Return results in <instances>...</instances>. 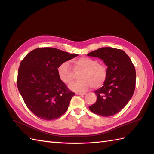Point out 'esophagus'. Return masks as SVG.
<instances>
[{"instance_id": "esophagus-1", "label": "esophagus", "mask_w": 154, "mask_h": 154, "mask_svg": "<svg viewBox=\"0 0 154 154\" xmlns=\"http://www.w3.org/2000/svg\"><path fill=\"white\" fill-rule=\"evenodd\" d=\"M76 94H77V95H86V92H76Z\"/></svg>"}]
</instances>
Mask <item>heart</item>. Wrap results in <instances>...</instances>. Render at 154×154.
<instances>
[{"mask_svg": "<svg viewBox=\"0 0 154 154\" xmlns=\"http://www.w3.org/2000/svg\"><path fill=\"white\" fill-rule=\"evenodd\" d=\"M72 68L68 62H64L58 68L60 79L66 84L72 83L76 74L79 75V80L72 84L71 90L77 92L85 91L92 86L94 88L102 86L107 78L108 70L106 65L99 63L98 60L82 57L72 61Z\"/></svg>", "mask_w": 154, "mask_h": 154, "instance_id": "b5f03b06", "label": "heart"}]
</instances>
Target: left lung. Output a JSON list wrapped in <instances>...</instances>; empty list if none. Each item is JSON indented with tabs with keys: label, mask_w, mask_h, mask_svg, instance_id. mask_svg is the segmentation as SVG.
Segmentation results:
<instances>
[{
	"label": "left lung",
	"mask_w": 154,
	"mask_h": 154,
	"mask_svg": "<svg viewBox=\"0 0 154 154\" xmlns=\"http://www.w3.org/2000/svg\"><path fill=\"white\" fill-rule=\"evenodd\" d=\"M102 59L107 66V78L95 91L97 100L89 106L91 112L102 116H112L120 112L132 97L136 88L135 67L124 51L103 47L88 54Z\"/></svg>",
	"instance_id": "obj_1"
}]
</instances>
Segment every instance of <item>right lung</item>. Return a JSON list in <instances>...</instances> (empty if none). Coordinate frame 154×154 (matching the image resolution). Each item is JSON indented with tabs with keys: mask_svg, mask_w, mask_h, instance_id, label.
Segmentation results:
<instances>
[{
	"mask_svg": "<svg viewBox=\"0 0 154 154\" xmlns=\"http://www.w3.org/2000/svg\"><path fill=\"white\" fill-rule=\"evenodd\" d=\"M78 55L46 47L33 50L21 61L18 89L27 108L37 117L55 120L66 112L75 94L60 79L58 68Z\"/></svg>",
	"mask_w": 154,
	"mask_h": 154,
	"instance_id": "1",
	"label": "right lung"
}]
</instances>
